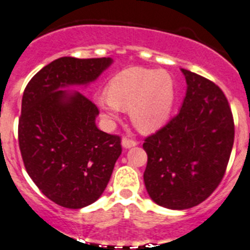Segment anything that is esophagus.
I'll return each mask as SVG.
<instances>
[{
	"mask_svg": "<svg viewBox=\"0 0 250 250\" xmlns=\"http://www.w3.org/2000/svg\"><path fill=\"white\" fill-rule=\"evenodd\" d=\"M121 144H123L124 148H131V146H135L138 143L134 139H130L127 136H124L123 140H121Z\"/></svg>",
	"mask_w": 250,
	"mask_h": 250,
	"instance_id": "esophagus-1",
	"label": "esophagus"
}]
</instances>
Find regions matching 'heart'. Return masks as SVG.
Listing matches in <instances>:
<instances>
[{"mask_svg":"<svg viewBox=\"0 0 250 250\" xmlns=\"http://www.w3.org/2000/svg\"><path fill=\"white\" fill-rule=\"evenodd\" d=\"M174 102V86L166 72L129 68L110 81L107 96H100L102 116L115 120L119 111H130V120L142 133H151L168 120Z\"/></svg>","mask_w":250,"mask_h":250,"instance_id":"obj_1","label":"heart"}]
</instances>
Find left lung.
<instances>
[{"label":"left lung","mask_w":250,"mask_h":250,"mask_svg":"<svg viewBox=\"0 0 250 250\" xmlns=\"http://www.w3.org/2000/svg\"><path fill=\"white\" fill-rule=\"evenodd\" d=\"M187 92L180 112L144 139V183L159 206L193 208L220 185L234 144L227 96L212 81L182 69Z\"/></svg>","instance_id":"left-lung-1"}]
</instances>
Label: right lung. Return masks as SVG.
<instances>
[{
  "label": "right lung",
  "mask_w": 250,
  "mask_h": 250,
  "mask_svg": "<svg viewBox=\"0 0 250 250\" xmlns=\"http://www.w3.org/2000/svg\"><path fill=\"white\" fill-rule=\"evenodd\" d=\"M111 63V58L55 59L23 91L19 119L23 166L38 188L63 208L93 204L123 150L120 136L96 126L97 106L82 93L63 89L92 82Z\"/></svg>",
  "instance_id": "1"
}]
</instances>
